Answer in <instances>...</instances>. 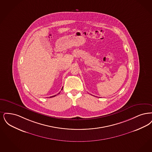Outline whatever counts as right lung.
<instances>
[{
  "mask_svg": "<svg viewBox=\"0 0 152 152\" xmlns=\"http://www.w3.org/2000/svg\"><path fill=\"white\" fill-rule=\"evenodd\" d=\"M62 88H63V87H62ZM59 93H58V94H59ZM58 94H57V95H58ZM56 95H54V96H50V98H52V97H54V96H56Z\"/></svg>",
  "mask_w": 152,
  "mask_h": 152,
  "instance_id": "obj_1",
  "label": "right lung"
}]
</instances>
